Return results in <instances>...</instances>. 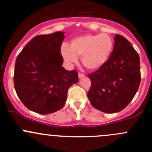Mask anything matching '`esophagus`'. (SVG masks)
I'll use <instances>...</instances> for the list:
<instances>
[{
  "label": "esophagus",
  "instance_id": "obj_1",
  "mask_svg": "<svg viewBox=\"0 0 152 152\" xmlns=\"http://www.w3.org/2000/svg\"><path fill=\"white\" fill-rule=\"evenodd\" d=\"M85 75L83 74V73H81V72H79V74H78V77H79L80 78V77H84Z\"/></svg>",
  "mask_w": 152,
  "mask_h": 152
}]
</instances>
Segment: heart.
<instances>
[{
	"label": "heart",
	"mask_w": 152,
	"mask_h": 152,
	"mask_svg": "<svg viewBox=\"0 0 152 152\" xmlns=\"http://www.w3.org/2000/svg\"><path fill=\"white\" fill-rule=\"evenodd\" d=\"M114 43L107 33L86 35L73 39L69 47L64 44L61 53L68 63H76L77 56H81L83 64L89 69H96L103 66L113 50Z\"/></svg>",
	"instance_id": "b5f03b06"
}]
</instances>
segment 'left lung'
I'll return each instance as SVG.
<instances>
[{
	"label": "left lung",
	"mask_w": 152,
	"mask_h": 152,
	"mask_svg": "<svg viewBox=\"0 0 152 152\" xmlns=\"http://www.w3.org/2000/svg\"><path fill=\"white\" fill-rule=\"evenodd\" d=\"M91 105L106 113L122 110L133 99L141 82L140 58L131 43L116 35L112 54L99 69L88 75Z\"/></svg>",
	"instance_id": "8db88e82"
}]
</instances>
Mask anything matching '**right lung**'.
<instances>
[{
	"mask_svg": "<svg viewBox=\"0 0 152 152\" xmlns=\"http://www.w3.org/2000/svg\"><path fill=\"white\" fill-rule=\"evenodd\" d=\"M64 32L37 35L24 46L15 63L14 83L18 97L30 110L47 115L64 106L67 91L78 82L75 69L61 66Z\"/></svg>",
	"mask_w": 152,
	"mask_h": 152,
	"instance_id": "1",
	"label": "right lung"
}]
</instances>
